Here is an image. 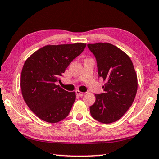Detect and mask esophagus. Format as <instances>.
<instances>
[{"instance_id":"34e87169","label":"esophagus","mask_w":159,"mask_h":159,"mask_svg":"<svg viewBox=\"0 0 159 159\" xmlns=\"http://www.w3.org/2000/svg\"><path fill=\"white\" fill-rule=\"evenodd\" d=\"M75 93H76V94H77L78 95H79V96H84V94H85L84 93L80 92V90H75Z\"/></svg>"}]
</instances>
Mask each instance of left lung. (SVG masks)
<instances>
[{"mask_svg": "<svg viewBox=\"0 0 159 159\" xmlns=\"http://www.w3.org/2000/svg\"><path fill=\"white\" fill-rule=\"evenodd\" d=\"M96 59L98 77L105 81L104 93L95 95L90 107L92 117L110 124L120 120L129 110L137 91V76L132 60L127 54L109 43L89 44Z\"/></svg>", "mask_w": 159, "mask_h": 159, "instance_id": "left-lung-1", "label": "left lung"}]
</instances>
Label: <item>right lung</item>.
<instances>
[{
	"label": "right lung",
	"mask_w": 159,
	"mask_h": 159,
	"mask_svg": "<svg viewBox=\"0 0 159 159\" xmlns=\"http://www.w3.org/2000/svg\"><path fill=\"white\" fill-rule=\"evenodd\" d=\"M84 43L47 45L33 53L22 67V95L40 119L56 123L66 118L75 100V92L56 85L70 63L84 51Z\"/></svg>",
	"instance_id": "add662e5"
}]
</instances>
